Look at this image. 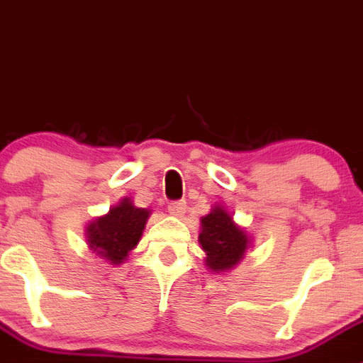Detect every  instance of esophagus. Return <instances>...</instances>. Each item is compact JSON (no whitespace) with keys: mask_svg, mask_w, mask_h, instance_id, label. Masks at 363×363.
<instances>
[{"mask_svg":"<svg viewBox=\"0 0 363 363\" xmlns=\"http://www.w3.org/2000/svg\"><path fill=\"white\" fill-rule=\"evenodd\" d=\"M168 213L174 214V216H182V214L186 213L184 200H175V202H170V206H168Z\"/></svg>","mask_w":363,"mask_h":363,"instance_id":"obj_1","label":"esophagus"}]
</instances>
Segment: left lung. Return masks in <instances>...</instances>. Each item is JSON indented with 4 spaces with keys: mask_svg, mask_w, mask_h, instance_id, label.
Wrapping results in <instances>:
<instances>
[{
    "mask_svg": "<svg viewBox=\"0 0 363 363\" xmlns=\"http://www.w3.org/2000/svg\"><path fill=\"white\" fill-rule=\"evenodd\" d=\"M199 241L207 255V266L213 271L230 269L241 260L248 246L245 232L221 207H214L213 213L202 218Z\"/></svg>",
    "mask_w": 363,
    "mask_h": 363,
    "instance_id": "left-lung-1",
    "label": "left lung"
}]
</instances>
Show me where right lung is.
Masks as SVG:
<instances>
[{
  "label": "right lung",
  "instance_id": "right-lung-1",
  "mask_svg": "<svg viewBox=\"0 0 363 363\" xmlns=\"http://www.w3.org/2000/svg\"><path fill=\"white\" fill-rule=\"evenodd\" d=\"M147 218L149 211L135 207L131 200L124 199L106 216L88 225V245L97 255L113 264L124 262L129 250L138 245Z\"/></svg>",
  "mask_w": 363,
  "mask_h": 363
}]
</instances>
